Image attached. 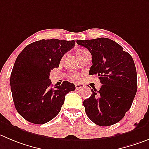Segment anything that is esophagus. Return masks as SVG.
<instances>
[{
    "label": "esophagus",
    "instance_id": "34e87169",
    "mask_svg": "<svg viewBox=\"0 0 149 149\" xmlns=\"http://www.w3.org/2000/svg\"><path fill=\"white\" fill-rule=\"evenodd\" d=\"M84 84H75V87H76V90H79V89H81L82 87H84Z\"/></svg>",
    "mask_w": 149,
    "mask_h": 149
}]
</instances>
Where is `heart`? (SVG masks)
<instances>
[{
    "instance_id": "1",
    "label": "heart",
    "mask_w": 149,
    "mask_h": 149,
    "mask_svg": "<svg viewBox=\"0 0 149 149\" xmlns=\"http://www.w3.org/2000/svg\"><path fill=\"white\" fill-rule=\"evenodd\" d=\"M84 51H85V50H84V49L78 50V51H76V54H77L78 56H79L81 54L84 53ZM70 78H71L72 80L74 81H79V79H80V76H79V75L78 74V73H73V74L70 75Z\"/></svg>"
}]
</instances>
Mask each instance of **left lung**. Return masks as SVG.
Returning <instances> with one entry per match:
<instances>
[{"label":"left lung","instance_id":"left-lung-1","mask_svg":"<svg viewBox=\"0 0 149 149\" xmlns=\"http://www.w3.org/2000/svg\"><path fill=\"white\" fill-rule=\"evenodd\" d=\"M92 55L90 75H98L102 84L99 90L83 104L89 118L101 126L120 121L131 107L137 90V71L132 56L119 44L108 38L77 40Z\"/></svg>","mask_w":149,"mask_h":149}]
</instances>
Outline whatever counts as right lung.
Listing matches in <instances>:
<instances>
[{
  "instance_id": "right-lung-1",
  "label": "right lung",
  "mask_w": 149,
  "mask_h": 149,
  "mask_svg": "<svg viewBox=\"0 0 149 149\" xmlns=\"http://www.w3.org/2000/svg\"><path fill=\"white\" fill-rule=\"evenodd\" d=\"M74 45V40H41L17 56L10 76L11 90L17 111L29 122L43 124L52 120L60 112L66 94L76 90L68 81L53 87L49 79L51 70Z\"/></svg>"
}]
</instances>
